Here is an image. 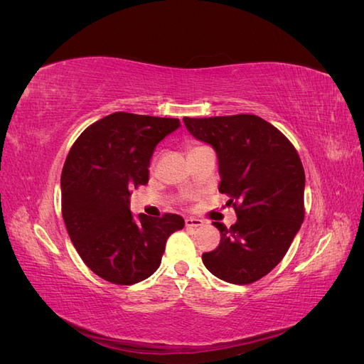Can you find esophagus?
Returning a JSON list of instances; mask_svg holds the SVG:
<instances>
[{
    "label": "esophagus",
    "instance_id": "34e87169",
    "mask_svg": "<svg viewBox=\"0 0 364 364\" xmlns=\"http://www.w3.org/2000/svg\"><path fill=\"white\" fill-rule=\"evenodd\" d=\"M203 225V220L196 218V217H188L185 220V226L186 228H199Z\"/></svg>",
    "mask_w": 364,
    "mask_h": 364
}]
</instances>
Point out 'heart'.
<instances>
[{"mask_svg": "<svg viewBox=\"0 0 364 364\" xmlns=\"http://www.w3.org/2000/svg\"><path fill=\"white\" fill-rule=\"evenodd\" d=\"M202 147H205V146H194L190 151H193V150H197V149H202Z\"/></svg>", "mask_w": 364, "mask_h": 364, "instance_id": "b5f03b06", "label": "heart"}]
</instances>
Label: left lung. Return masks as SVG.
<instances>
[{
    "label": "left lung",
    "mask_w": 364,
    "mask_h": 364,
    "mask_svg": "<svg viewBox=\"0 0 364 364\" xmlns=\"http://www.w3.org/2000/svg\"><path fill=\"white\" fill-rule=\"evenodd\" d=\"M190 134L213 146L218 191L237 213L230 228L213 222L220 245L202 255L214 277L252 284L273 270L304 222L305 173L299 155L281 132L257 115L183 118Z\"/></svg>",
    "instance_id": "8db88e82"
}]
</instances>
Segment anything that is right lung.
<instances>
[{
    "instance_id": "obj_1",
    "label": "right lung",
    "mask_w": 364,
    "mask_h": 364,
    "mask_svg": "<svg viewBox=\"0 0 364 364\" xmlns=\"http://www.w3.org/2000/svg\"><path fill=\"white\" fill-rule=\"evenodd\" d=\"M178 118L115 112L95 121L73 144L60 188L62 215L83 262L117 285L144 281L161 266L167 238L183 228L178 214L130 213V191L149 182L158 142Z\"/></svg>"
}]
</instances>
